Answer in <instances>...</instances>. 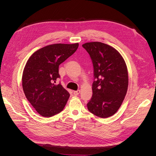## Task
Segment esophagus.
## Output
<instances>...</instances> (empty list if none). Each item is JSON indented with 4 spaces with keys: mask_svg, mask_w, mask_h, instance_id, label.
<instances>
[{
    "mask_svg": "<svg viewBox=\"0 0 156 156\" xmlns=\"http://www.w3.org/2000/svg\"><path fill=\"white\" fill-rule=\"evenodd\" d=\"M80 90H78L76 91H73V94L75 95H78L80 94Z\"/></svg>",
    "mask_w": 156,
    "mask_h": 156,
    "instance_id": "esophagus-1",
    "label": "esophagus"
}]
</instances>
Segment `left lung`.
I'll return each instance as SVG.
<instances>
[{
	"label": "left lung",
	"instance_id": "obj_1",
	"mask_svg": "<svg viewBox=\"0 0 156 156\" xmlns=\"http://www.w3.org/2000/svg\"><path fill=\"white\" fill-rule=\"evenodd\" d=\"M82 47L92 59L95 79L88 109L98 117H110L118 111L127 92L126 62L116 49L108 44L92 42Z\"/></svg>",
	"mask_w": 156,
	"mask_h": 156
}]
</instances>
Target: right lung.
I'll return each instance as SVG.
<instances>
[{"label":"right lung","mask_w":156,"mask_h":156,"mask_svg":"<svg viewBox=\"0 0 156 156\" xmlns=\"http://www.w3.org/2000/svg\"><path fill=\"white\" fill-rule=\"evenodd\" d=\"M78 43L55 44L45 46L33 54L24 66L23 89L27 99L42 116L49 118L61 112L69 97L59 84V66L75 52Z\"/></svg>","instance_id":"right-lung-1"}]
</instances>
